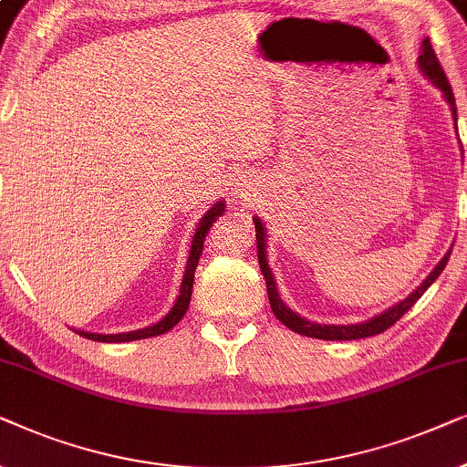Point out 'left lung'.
Listing matches in <instances>:
<instances>
[{
	"label": "left lung",
	"mask_w": 467,
	"mask_h": 467,
	"mask_svg": "<svg viewBox=\"0 0 467 467\" xmlns=\"http://www.w3.org/2000/svg\"><path fill=\"white\" fill-rule=\"evenodd\" d=\"M419 67H420V72L425 74V77L431 80V83L436 85L440 91L444 93V99L449 102L451 113L457 121L455 96H452L449 78H446L442 66H440V61L436 57V53H433L431 42H429V40H422V55L419 57ZM254 223H256L258 265H260V271H263V275L266 279V292H269V303H271L273 314H275V318L282 322V325L288 327L290 331H295L298 335H306V337H316V339L350 341V339H363V337H371V335L384 333L389 327H393L395 322L400 320L401 316L406 314L408 309L412 307L422 295H425V290L433 282H436L438 275L444 271V266L451 258V252H446V256L436 265V269L429 273V275L425 277V282H422L416 290L410 292V295L403 298V301L397 303V306L389 307L387 312L378 314V316H374V318H369L365 322H358V325H318V322H309L306 318H301V316H298L296 312H292L290 307H285V303L282 301V298H279L277 284H275V279H273V271H271L269 263H266V230L263 226V222H260V217H254Z\"/></svg>",
	"instance_id": "1"
}]
</instances>
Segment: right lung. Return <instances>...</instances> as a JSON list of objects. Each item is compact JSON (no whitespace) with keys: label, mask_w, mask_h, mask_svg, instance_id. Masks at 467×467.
Listing matches in <instances>:
<instances>
[{"label":"right lung","mask_w":467,"mask_h":467,"mask_svg":"<svg viewBox=\"0 0 467 467\" xmlns=\"http://www.w3.org/2000/svg\"><path fill=\"white\" fill-rule=\"evenodd\" d=\"M220 215H223V201H217L213 207H211L207 213L201 217L198 222L194 239H192V247H190V256H188V265H185V275L182 282V290H179V296L175 301V306L164 318L155 322L151 327L139 328V331H128V333H117V335H102V333H87V331H77L80 337H87L91 341H102V344H121V341H134V339H145V337H155V335H161L166 331H171L172 327L177 325L179 320L183 318L185 312L190 307V298H192V285H194V271L198 265V258H201L202 247H204V237L209 234L211 226H213L215 220Z\"/></svg>","instance_id":"1"}]
</instances>
